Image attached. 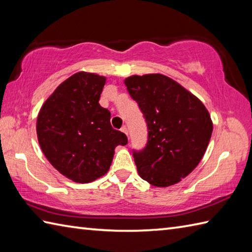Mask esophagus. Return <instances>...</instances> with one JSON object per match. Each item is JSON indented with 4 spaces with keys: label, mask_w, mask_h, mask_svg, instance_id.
<instances>
[{
    "label": "esophagus",
    "mask_w": 252,
    "mask_h": 252,
    "mask_svg": "<svg viewBox=\"0 0 252 252\" xmlns=\"http://www.w3.org/2000/svg\"><path fill=\"white\" fill-rule=\"evenodd\" d=\"M121 132H123V133H125V134H129V130H127V127L126 126H123L122 127H121Z\"/></svg>",
    "instance_id": "obj_1"
}]
</instances>
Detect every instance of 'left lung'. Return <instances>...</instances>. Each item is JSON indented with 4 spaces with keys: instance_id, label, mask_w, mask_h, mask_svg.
Returning <instances> with one entry per match:
<instances>
[{
    "instance_id": "left-lung-1",
    "label": "left lung",
    "mask_w": 252,
    "mask_h": 252,
    "mask_svg": "<svg viewBox=\"0 0 252 252\" xmlns=\"http://www.w3.org/2000/svg\"><path fill=\"white\" fill-rule=\"evenodd\" d=\"M147 126L143 149H132L137 172L154 186L184 179L200 162L212 134V121L196 96L160 73L125 80Z\"/></svg>"
}]
</instances>
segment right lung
I'll list each match as a JSON object with an SVG mask.
<instances>
[{
  "instance_id": "obj_1",
  "label": "right lung",
  "mask_w": 252,
  "mask_h": 252,
  "mask_svg": "<svg viewBox=\"0 0 252 252\" xmlns=\"http://www.w3.org/2000/svg\"><path fill=\"white\" fill-rule=\"evenodd\" d=\"M106 78L78 72L58 87L42 106L36 134L42 152L56 170L77 183L107 173L118 145L127 137L110 125L98 103Z\"/></svg>"
}]
</instances>
